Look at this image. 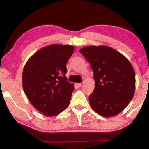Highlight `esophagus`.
<instances>
[{
    "label": "esophagus",
    "mask_w": 149,
    "mask_h": 149,
    "mask_svg": "<svg viewBox=\"0 0 149 149\" xmlns=\"http://www.w3.org/2000/svg\"><path fill=\"white\" fill-rule=\"evenodd\" d=\"M76 85L78 87H82L83 84L82 83H81V84H76Z\"/></svg>",
    "instance_id": "obj_1"
}]
</instances>
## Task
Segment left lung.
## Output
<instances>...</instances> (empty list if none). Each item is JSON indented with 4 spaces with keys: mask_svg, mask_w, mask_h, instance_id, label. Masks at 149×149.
<instances>
[{
    "mask_svg": "<svg viewBox=\"0 0 149 149\" xmlns=\"http://www.w3.org/2000/svg\"><path fill=\"white\" fill-rule=\"evenodd\" d=\"M79 52L93 71L95 87L89 95L93 110L107 118L120 114L135 93V74L130 62L120 52L105 45L87 46Z\"/></svg>",
    "mask_w": 149,
    "mask_h": 149,
    "instance_id": "obj_1",
    "label": "left lung"
}]
</instances>
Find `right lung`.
Listing matches in <instances>:
<instances>
[{"label":"right lung","mask_w":149,"mask_h":149,"mask_svg":"<svg viewBox=\"0 0 149 149\" xmlns=\"http://www.w3.org/2000/svg\"><path fill=\"white\" fill-rule=\"evenodd\" d=\"M74 51L72 45H48L33 54L24 65L25 94L45 116H54L68 107L74 85L67 81L65 65Z\"/></svg>","instance_id":"right-lung-1"}]
</instances>
